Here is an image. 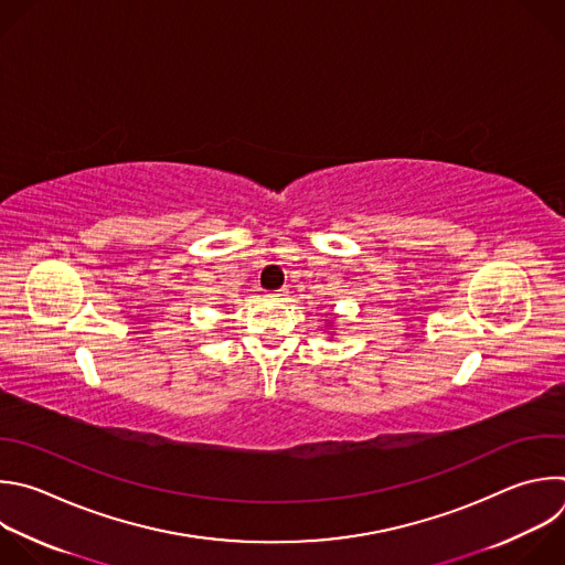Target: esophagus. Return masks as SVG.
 <instances>
[{
    "label": "esophagus",
    "mask_w": 565,
    "mask_h": 565,
    "mask_svg": "<svg viewBox=\"0 0 565 565\" xmlns=\"http://www.w3.org/2000/svg\"><path fill=\"white\" fill-rule=\"evenodd\" d=\"M284 295H286V290H277V292H270L268 297L270 299H284Z\"/></svg>",
    "instance_id": "esophagus-1"
}]
</instances>
